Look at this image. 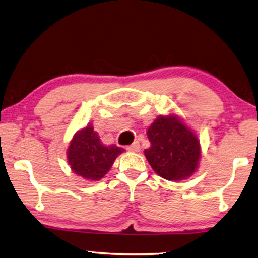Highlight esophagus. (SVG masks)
<instances>
[{
	"label": "esophagus",
	"instance_id": "obj_1",
	"mask_svg": "<svg viewBox=\"0 0 258 258\" xmlns=\"http://www.w3.org/2000/svg\"><path fill=\"white\" fill-rule=\"evenodd\" d=\"M126 149H127V151H130V152H134V153L139 152V151H140V145H139V142L134 141L132 145L127 146V147H126Z\"/></svg>",
	"mask_w": 258,
	"mask_h": 258
}]
</instances>
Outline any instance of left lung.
<instances>
[{
	"instance_id": "obj_1",
	"label": "left lung",
	"mask_w": 258,
	"mask_h": 258,
	"mask_svg": "<svg viewBox=\"0 0 258 258\" xmlns=\"http://www.w3.org/2000/svg\"><path fill=\"white\" fill-rule=\"evenodd\" d=\"M151 147L145 156L153 170L168 180L189 178L202 156L198 137L174 113L159 116L147 130Z\"/></svg>"
}]
</instances>
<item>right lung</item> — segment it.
<instances>
[{
	"label": "right lung",
	"mask_w": 258,
	"mask_h": 258,
	"mask_svg": "<svg viewBox=\"0 0 258 258\" xmlns=\"http://www.w3.org/2000/svg\"><path fill=\"white\" fill-rule=\"evenodd\" d=\"M125 149L116 145L105 146L92 125L78 131L67 149V160L73 172L88 180H99L104 177Z\"/></svg>",
	"instance_id": "1"
}]
</instances>
